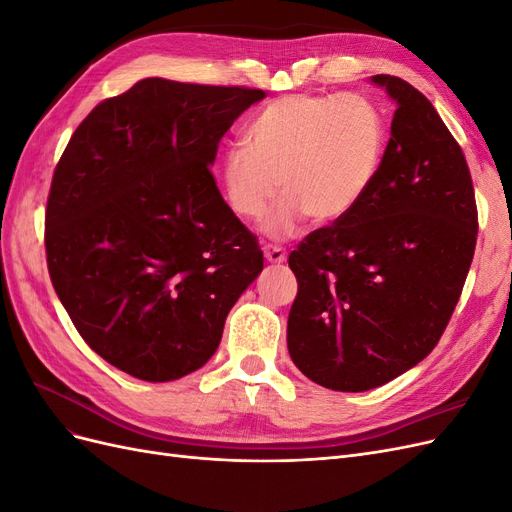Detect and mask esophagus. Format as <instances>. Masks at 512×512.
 <instances>
[{
  "instance_id": "obj_1",
  "label": "esophagus",
  "mask_w": 512,
  "mask_h": 512,
  "mask_svg": "<svg viewBox=\"0 0 512 512\" xmlns=\"http://www.w3.org/2000/svg\"><path fill=\"white\" fill-rule=\"evenodd\" d=\"M286 252L282 250V247H275V245H267L265 247V258L271 262V265H282V262H286Z\"/></svg>"
}]
</instances>
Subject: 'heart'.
<instances>
[{
	"label": "heart",
	"mask_w": 512,
	"mask_h": 512,
	"mask_svg": "<svg viewBox=\"0 0 512 512\" xmlns=\"http://www.w3.org/2000/svg\"><path fill=\"white\" fill-rule=\"evenodd\" d=\"M384 145V115L365 96H282L254 117L247 143L224 151L222 192L239 218L258 220L282 183L286 196L265 235L288 239L307 218L318 226L346 220L374 185Z\"/></svg>",
	"instance_id": "heart-1"
}]
</instances>
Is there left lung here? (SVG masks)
Returning a JSON list of instances; mask_svg holds the SVG:
<instances>
[{
    "label": "left lung",
    "mask_w": 512,
    "mask_h": 512,
    "mask_svg": "<svg viewBox=\"0 0 512 512\" xmlns=\"http://www.w3.org/2000/svg\"><path fill=\"white\" fill-rule=\"evenodd\" d=\"M395 102L391 138L367 196L288 258L299 292L292 363L331 391L376 389L438 344L476 247L472 177L436 108L391 74L369 79Z\"/></svg>",
    "instance_id": "obj_1"
}]
</instances>
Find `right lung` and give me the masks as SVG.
I'll use <instances>...</instances> for the list:
<instances>
[{
    "label": "right lung",
    "instance_id": "right-lung-1",
    "mask_svg": "<svg viewBox=\"0 0 512 512\" xmlns=\"http://www.w3.org/2000/svg\"><path fill=\"white\" fill-rule=\"evenodd\" d=\"M262 89L143 79L91 111L46 203V262L76 331L106 363L179 380L220 346L262 252L215 185L220 138Z\"/></svg>",
    "mask_w": 512,
    "mask_h": 512
}]
</instances>
